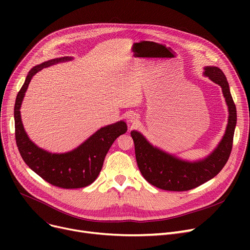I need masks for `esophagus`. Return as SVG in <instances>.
Instances as JSON below:
<instances>
[{"label":"esophagus","mask_w":250,"mask_h":250,"mask_svg":"<svg viewBox=\"0 0 250 250\" xmlns=\"http://www.w3.org/2000/svg\"><path fill=\"white\" fill-rule=\"evenodd\" d=\"M138 115H136V114H132L129 116V118H128V121L130 122V123H133V124H135V123H137L138 122Z\"/></svg>","instance_id":"obj_1"}]
</instances>
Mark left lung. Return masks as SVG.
I'll list each match as a JSON object with an SVG mask.
<instances>
[{"label":"left lung","instance_id":"left-lung-1","mask_svg":"<svg viewBox=\"0 0 250 250\" xmlns=\"http://www.w3.org/2000/svg\"><path fill=\"white\" fill-rule=\"evenodd\" d=\"M205 76L221 86L228 105L229 117L224 137L207 158L188 162L153 147L141 133L130 132L135 143L138 167L142 175L152 186L170 191H186L200 187L215 177L227 163L232 151L237 113L230 93L227 79L219 68L206 67Z\"/></svg>","mask_w":250,"mask_h":250}]
</instances>
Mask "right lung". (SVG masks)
I'll return each mask as SVG.
<instances>
[{
    "label": "right lung",
    "mask_w": 250,
    "mask_h": 250,
    "mask_svg": "<svg viewBox=\"0 0 250 250\" xmlns=\"http://www.w3.org/2000/svg\"><path fill=\"white\" fill-rule=\"evenodd\" d=\"M72 60L69 57L55 59L35 65L28 73L18 92L15 107V138L18 150L29 168L50 185L61 188L88 187L99 175L109 148L117 137L126 133L125 122L101 127L75 150L63 154H51L33 144L26 135L20 115V107L32 77L50 64Z\"/></svg>",
    "instance_id": "1"
}]
</instances>
